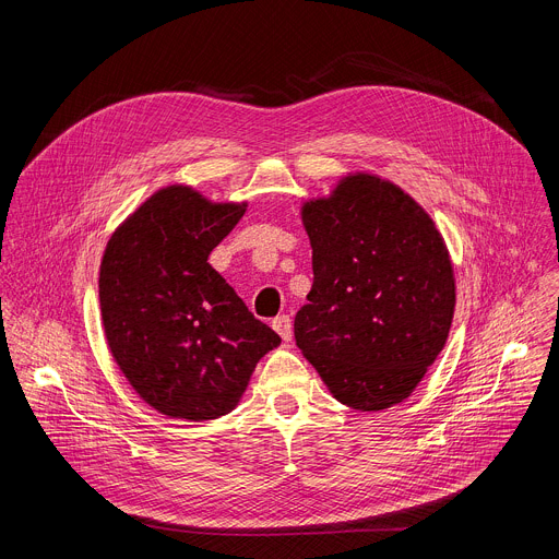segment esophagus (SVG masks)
<instances>
[{"mask_svg":"<svg viewBox=\"0 0 559 559\" xmlns=\"http://www.w3.org/2000/svg\"><path fill=\"white\" fill-rule=\"evenodd\" d=\"M272 328L278 332V336H281L285 343H289V341H292V336H294V328H292V318H289L287 313L276 316L274 321H272Z\"/></svg>","mask_w":559,"mask_h":559,"instance_id":"1","label":"esophagus"}]
</instances>
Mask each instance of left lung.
I'll use <instances>...</instances> for the list:
<instances>
[{
    "mask_svg": "<svg viewBox=\"0 0 559 559\" xmlns=\"http://www.w3.org/2000/svg\"><path fill=\"white\" fill-rule=\"evenodd\" d=\"M313 285L294 338L338 403H403L442 352L455 307L453 267L429 214L401 188L347 177L302 205Z\"/></svg>",
    "mask_w": 559,
    "mask_h": 559,
    "instance_id": "8db88e82",
    "label": "left lung"
}]
</instances>
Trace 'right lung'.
I'll use <instances>...</instances> for the list:
<instances>
[{
    "instance_id": "right-lung-1",
    "label": "right lung",
    "mask_w": 559,
    "mask_h": 559,
    "mask_svg": "<svg viewBox=\"0 0 559 559\" xmlns=\"http://www.w3.org/2000/svg\"><path fill=\"white\" fill-rule=\"evenodd\" d=\"M243 214L246 203H210L170 186L108 241L99 272L108 347L164 416L203 423L229 414L257 362L281 343L207 263Z\"/></svg>"
}]
</instances>
